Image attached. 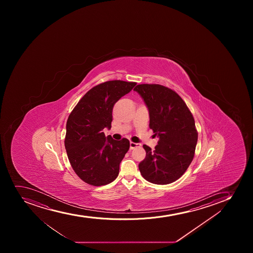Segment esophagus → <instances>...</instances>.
<instances>
[{"label": "esophagus", "mask_w": 253, "mask_h": 253, "mask_svg": "<svg viewBox=\"0 0 253 253\" xmlns=\"http://www.w3.org/2000/svg\"><path fill=\"white\" fill-rule=\"evenodd\" d=\"M138 143H133V142H130V149H133V148H136V147H138Z\"/></svg>", "instance_id": "obj_1"}]
</instances>
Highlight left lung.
Wrapping results in <instances>:
<instances>
[{"mask_svg": "<svg viewBox=\"0 0 253 253\" xmlns=\"http://www.w3.org/2000/svg\"><path fill=\"white\" fill-rule=\"evenodd\" d=\"M135 90L148 108L149 127L159 141L155 150L143 145L146 158L138 168L146 180L167 185L187 170L198 140L195 120L177 93L158 84H141Z\"/></svg>", "mask_w": 253, "mask_h": 253, "instance_id": "obj_1", "label": "left lung"}]
</instances>
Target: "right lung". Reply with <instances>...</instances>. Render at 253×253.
Listing matches in <instances>:
<instances>
[{
  "mask_svg": "<svg viewBox=\"0 0 253 253\" xmlns=\"http://www.w3.org/2000/svg\"><path fill=\"white\" fill-rule=\"evenodd\" d=\"M135 85L116 80L95 85L68 117L64 142L67 154L76 174L87 184L107 185L119 175L129 141L115 140L110 135L106 138L103 129L111 128L114 105Z\"/></svg>",
  "mask_w": 253,
  "mask_h": 253,
  "instance_id": "obj_1",
  "label": "right lung"
}]
</instances>
